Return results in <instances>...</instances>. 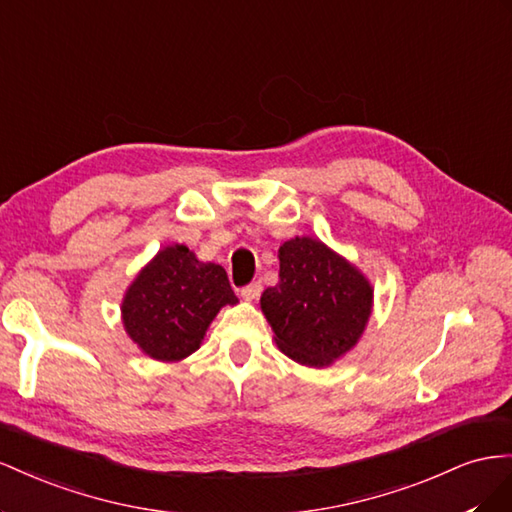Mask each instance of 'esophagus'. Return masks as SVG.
I'll use <instances>...</instances> for the list:
<instances>
[{
	"instance_id": "obj_1",
	"label": "esophagus",
	"mask_w": 512,
	"mask_h": 512,
	"mask_svg": "<svg viewBox=\"0 0 512 512\" xmlns=\"http://www.w3.org/2000/svg\"><path fill=\"white\" fill-rule=\"evenodd\" d=\"M261 283L259 281H255V283H248V285H244L242 289H240V296L244 298V300H257L259 296H261Z\"/></svg>"
}]
</instances>
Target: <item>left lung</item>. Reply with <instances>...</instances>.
I'll return each instance as SVG.
<instances>
[{
  "mask_svg": "<svg viewBox=\"0 0 512 512\" xmlns=\"http://www.w3.org/2000/svg\"><path fill=\"white\" fill-rule=\"evenodd\" d=\"M279 259V283L261 294V311L283 354L306 367H326L358 343L373 289L352 264L313 238L285 242Z\"/></svg>",
  "mask_w": 512,
  "mask_h": 512,
  "instance_id": "obj_1",
  "label": "left lung"
}]
</instances>
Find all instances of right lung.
<instances>
[{"label":"right lung","mask_w":512,"mask_h":512,"mask_svg":"<svg viewBox=\"0 0 512 512\" xmlns=\"http://www.w3.org/2000/svg\"><path fill=\"white\" fill-rule=\"evenodd\" d=\"M236 302L221 266L201 264L186 246L175 244L163 248L128 287L124 328L150 358L175 362L199 349L221 306Z\"/></svg>","instance_id":"right-lung-1"}]
</instances>
